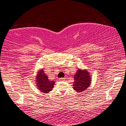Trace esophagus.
Wrapping results in <instances>:
<instances>
[{"mask_svg": "<svg viewBox=\"0 0 126 126\" xmlns=\"http://www.w3.org/2000/svg\"><path fill=\"white\" fill-rule=\"evenodd\" d=\"M59 80L64 81V80H65V78H60L59 79Z\"/></svg>", "mask_w": 126, "mask_h": 126, "instance_id": "34e87169", "label": "esophagus"}]
</instances>
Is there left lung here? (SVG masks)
Segmentation results:
<instances>
[{
	"label": "left lung",
	"instance_id": "obj_1",
	"mask_svg": "<svg viewBox=\"0 0 126 126\" xmlns=\"http://www.w3.org/2000/svg\"><path fill=\"white\" fill-rule=\"evenodd\" d=\"M91 77L86 69H79L74 75L73 88L78 93H82L90 86L91 83Z\"/></svg>",
	"mask_w": 126,
	"mask_h": 126
}]
</instances>
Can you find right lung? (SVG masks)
<instances>
[{
  "label": "right lung",
  "mask_w": 126,
  "mask_h": 126,
  "mask_svg": "<svg viewBox=\"0 0 126 126\" xmlns=\"http://www.w3.org/2000/svg\"><path fill=\"white\" fill-rule=\"evenodd\" d=\"M35 79L36 87L40 92L47 94L49 91H52L55 84V81L49 80L48 76L45 73L43 68L38 71Z\"/></svg>",
  "instance_id": "obj_1"
}]
</instances>
